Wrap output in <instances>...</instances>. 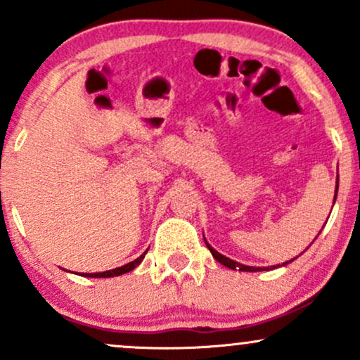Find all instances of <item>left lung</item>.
<instances>
[{
	"mask_svg": "<svg viewBox=\"0 0 360 360\" xmlns=\"http://www.w3.org/2000/svg\"><path fill=\"white\" fill-rule=\"evenodd\" d=\"M337 191H338V177H337V189H335V200H337ZM333 203H335V201H333ZM205 243L206 245H208V242L205 240ZM208 249H210V252H212V255L214 259L218 260V262L220 264H223V266L225 267H230V269H235V271H247V272H255V271H269V267H252V266H243V264H238V262H235V260H232V259H229V257H225V255H221L220 252H217L213 249V247H210L208 245ZM291 260H295V259H291ZM291 260H289V262H291ZM288 264V262H286ZM286 264H283V266H286ZM278 267V266H276ZM276 267H271V269H276Z\"/></svg>",
	"mask_w": 360,
	"mask_h": 360,
	"instance_id": "obj_1",
	"label": "left lung"
}]
</instances>
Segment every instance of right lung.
Wrapping results in <instances>:
<instances>
[{"label": "right lung", "instance_id": "right-lung-1", "mask_svg": "<svg viewBox=\"0 0 360 360\" xmlns=\"http://www.w3.org/2000/svg\"><path fill=\"white\" fill-rule=\"evenodd\" d=\"M146 254H147V252H143V254L140 255V257H137V259H135V260H131V262L125 264V266H122V267H117V269H111V271H106V272H94V274H82V276H86V278H113V276L125 274V272H130V271H134L135 267H137L139 264L142 262L143 257H146Z\"/></svg>", "mask_w": 360, "mask_h": 360}]
</instances>
